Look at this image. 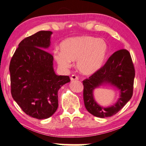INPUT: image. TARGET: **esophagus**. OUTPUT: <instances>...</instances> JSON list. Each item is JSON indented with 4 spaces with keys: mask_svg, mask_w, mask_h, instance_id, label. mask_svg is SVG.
I'll list each match as a JSON object with an SVG mask.
<instances>
[{
    "mask_svg": "<svg viewBox=\"0 0 146 146\" xmlns=\"http://www.w3.org/2000/svg\"><path fill=\"white\" fill-rule=\"evenodd\" d=\"M79 79L78 77L76 76V75H72V76L70 77V80L71 81H78Z\"/></svg>",
    "mask_w": 146,
    "mask_h": 146,
    "instance_id": "1",
    "label": "esophagus"
}]
</instances>
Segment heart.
Listing matches in <instances>:
<instances>
[{
	"mask_svg": "<svg viewBox=\"0 0 146 146\" xmlns=\"http://www.w3.org/2000/svg\"><path fill=\"white\" fill-rule=\"evenodd\" d=\"M60 51H55L53 57L62 69H68L72 61H76L79 72L91 76L100 70L108 55V44L104 39L90 35L68 38L60 46Z\"/></svg>",
	"mask_w": 146,
	"mask_h": 146,
	"instance_id": "heart-1",
	"label": "heart"
}]
</instances>
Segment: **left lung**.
Segmentation results:
<instances>
[{
  "mask_svg": "<svg viewBox=\"0 0 146 146\" xmlns=\"http://www.w3.org/2000/svg\"><path fill=\"white\" fill-rule=\"evenodd\" d=\"M134 78L135 68L128 51L123 49L115 52L100 70L82 81L84 102L87 111L98 117L116 114L132 97ZM106 85L116 87L120 93L117 102L108 107L99 105L93 94L95 89Z\"/></svg>",
  "mask_w": 146,
  "mask_h": 146,
  "instance_id": "8db88e82",
  "label": "left lung"
}]
</instances>
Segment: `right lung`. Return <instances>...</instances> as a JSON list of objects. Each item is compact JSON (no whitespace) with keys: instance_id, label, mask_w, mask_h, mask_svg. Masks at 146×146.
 I'll return each mask as SVG.
<instances>
[{"instance_id":"obj_1","label":"right lung","mask_w":146,"mask_h":146,"mask_svg":"<svg viewBox=\"0 0 146 146\" xmlns=\"http://www.w3.org/2000/svg\"><path fill=\"white\" fill-rule=\"evenodd\" d=\"M51 31H39L19 44L9 65L11 88L14 100L24 112L38 119L51 117L58 107V92L70 81L58 76L53 56L48 51Z\"/></svg>"}]
</instances>
